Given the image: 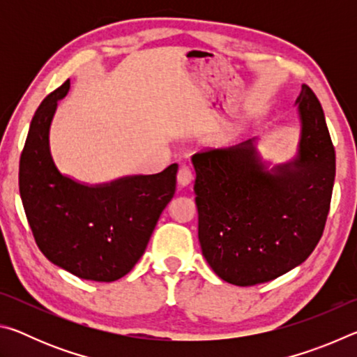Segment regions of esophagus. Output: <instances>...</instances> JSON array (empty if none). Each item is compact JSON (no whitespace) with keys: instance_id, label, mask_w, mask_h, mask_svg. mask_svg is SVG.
Segmentation results:
<instances>
[{"instance_id":"esophagus-1","label":"esophagus","mask_w":357,"mask_h":357,"mask_svg":"<svg viewBox=\"0 0 357 357\" xmlns=\"http://www.w3.org/2000/svg\"><path fill=\"white\" fill-rule=\"evenodd\" d=\"M193 181V170L189 165H181L178 172V184L181 187L189 185Z\"/></svg>"}]
</instances>
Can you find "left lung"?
<instances>
[{
	"label": "left lung",
	"instance_id": "8db88e82",
	"mask_svg": "<svg viewBox=\"0 0 357 357\" xmlns=\"http://www.w3.org/2000/svg\"><path fill=\"white\" fill-rule=\"evenodd\" d=\"M298 155L268 170L253 140L192 157L198 239L222 280L264 283L309 258L323 236L335 151L315 93L302 84Z\"/></svg>",
	"mask_w": 357,
	"mask_h": 357
}]
</instances>
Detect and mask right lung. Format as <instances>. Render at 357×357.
Masks as SVG:
<instances>
[{"label": "right lung", "mask_w": 357, "mask_h": 357, "mask_svg": "<svg viewBox=\"0 0 357 357\" xmlns=\"http://www.w3.org/2000/svg\"><path fill=\"white\" fill-rule=\"evenodd\" d=\"M69 80L36 110L20 155L23 208L40 252L84 280L113 282L137 264L162 211L176 190L178 164L157 174H137L86 185L53 164L48 130Z\"/></svg>", "instance_id": "add662e5"}]
</instances>
